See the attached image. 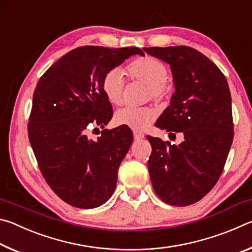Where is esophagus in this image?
<instances>
[{"label": "esophagus", "instance_id": "34e87169", "mask_svg": "<svg viewBox=\"0 0 252 252\" xmlns=\"http://www.w3.org/2000/svg\"><path fill=\"white\" fill-rule=\"evenodd\" d=\"M133 136H134V140H136V141L144 139V134L141 133V132H138V131L133 132Z\"/></svg>", "mask_w": 252, "mask_h": 252}]
</instances>
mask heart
<instances>
[{
	"mask_svg": "<svg viewBox=\"0 0 252 252\" xmlns=\"http://www.w3.org/2000/svg\"><path fill=\"white\" fill-rule=\"evenodd\" d=\"M125 73L131 80H136L148 85L147 97L158 103L164 102L169 96L167 87L168 69L160 60L153 57L135 59L125 67ZM102 92L111 104L119 105L122 101L125 79L120 70L113 69L106 72L101 83ZM157 118V110L152 106L142 108H123L117 111L114 120L120 126L142 131L151 125Z\"/></svg>",
	"mask_w": 252,
	"mask_h": 252,
	"instance_id": "b5f03b06",
	"label": "heart"
}]
</instances>
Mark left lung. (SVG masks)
<instances>
[{
	"instance_id": "1",
	"label": "left lung",
	"mask_w": 252,
	"mask_h": 252,
	"mask_svg": "<svg viewBox=\"0 0 252 252\" xmlns=\"http://www.w3.org/2000/svg\"><path fill=\"white\" fill-rule=\"evenodd\" d=\"M171 67L176 91L156 126L182 132L176 146L148 135L152 187L162 201L185 207L201 200L219 180L233 140L231 94L225 76L190 46L144 48Z\"/></svg>"
}]
</instances>
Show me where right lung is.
<instances>
[{"label": "right lung", "mask_w": 252, "mask_h": 252, "mask_svg": "<svg viewBox=\"0 0 252 252\" xmlns=\"http://www.w3.org/2000/svg\"><path fill=\"white\" fill-rule=\"evenodd\" d=\"M134 54L144 55L133 46H81L59 59L36 84L29 140L46 183L71 206L96 208L116 189L119 167L133 141L132 131L104 129L92 140L89 129H103L113 116L101 88L104 74Z\"/></svg>", "instance_id": "1"}]
</instances>
